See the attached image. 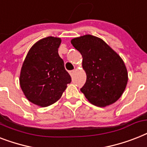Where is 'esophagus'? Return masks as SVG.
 Wrapping results in <instances>:
<instances>
[{"label": "esophagus", "mask_w": 147, "mask_h": 147, "mask_svg": "<svg viewBox=\"0 0 147 147\" xmlns=\"http://www.w3.org/2000/svg\"><path fill=\"white\" fill-rule=\"evenodd\" d=\"M75 72H76V70H71V71H69V74H70V76H71V77H73Z\"/></svg>", "instance_id": "esophagus-1"}]
</instances>
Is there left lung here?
Returning <instances> with one entry per match:
<instances>
[{
    "instance_id": "1",
    "label": "left lung",
    "mask_w": 147,
    "mask_h": 147,
    "mask_svg": "<svg viewBox=\"0 0 147 147\" xmlns=\"http://www.w3.org/2000/svg\"><path fill=\"white\" fill-rule=\"evenodd\" d=\"M71 43L83 58L87 80L81 91L88 100L100 107L116 102L128 80L123 59L104 40L91 34L75 38Z\"/></svg>"
}]
</instances>
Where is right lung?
<instances>
[{
	"instance_id": "obj_1",
	"label": "right lung",
	"mask_w": 147,
	"mask_h": 147,
	"mask_svg": "<svg viewBox=\"0 0 147 147\" xmlns=\"http://www.w3.org/2000/svg\"><path fill=\"white\" fill-rule=\"evenodd\" d=\"M61 38L47 37L37 41L22 63L20 84L28 101L46 107L59 100L71 82L58 53Z\"/></svg>"
}]
</instances>
